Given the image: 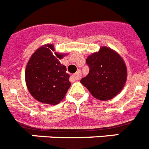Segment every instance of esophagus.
Returning a JSON list of instances; mask_svg holds the SVG:
<instances>
[{"label":"esophagus","instance_id":"esophagus-1","mask_svg":"<svg viewBox=\"0 0 149 149\" xmlns=\"http://www.w3.org/2000/svg\"><path fill=\"white\" fill-rule=\"evenodd\" d=\"M72 77H73L74 80H76V81H78V80L81 79V72H80V71H78L77 73H75L74 74H73V75H72Z\"/></svg>","mask_w":149,"mask_h":149}]
</instances>
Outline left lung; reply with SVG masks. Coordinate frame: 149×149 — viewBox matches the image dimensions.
<instances>
[{
  "mask_svg": "<svg viewBox=\"0 0 149 149\" xmlns=\"http://www.w3.org/2000/svg\"><path fill=\"white\" fill-rule=\"evenodd\" d=\"M90 72L81 83L100 100H109L118 95L124 87L127 71L124 60L111 48L102 47L86 59Z\"/></svg>",
  "mask_w": 149,
  "mask_h": 149,
  "instance_id": "8db88e82",
  "label": "left lung"
}]
</instances>
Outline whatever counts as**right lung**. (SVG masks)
Returning <instances> with one entry per match:
<instances>
[{"label": "right lung", "mask_w": 149, "mask_h": 149, "mask_svg": "<svg viewBox=\"0 0 149 149\" xmlns=\"http://www.w3.org/2000/svg\"><path fill=\"white\" fill-rule=\"evenodd\" d=\"M53 44H46L33 53L25 68V82L31 96L47 105L59 103L71 86L66 67L59 59L65 54L54 51Z\"/></svg>", "instance_id": "right-lung-1"}]
</instances>
